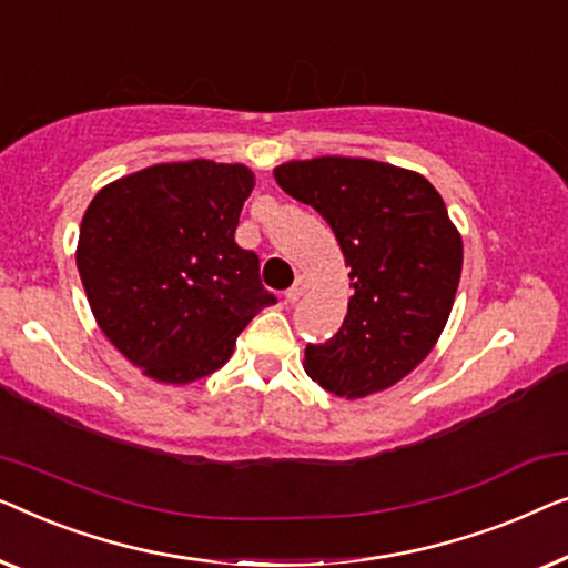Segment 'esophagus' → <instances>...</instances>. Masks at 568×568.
<instances>
[{
    "instance_id": "esophagus-1",
    "label": "esophagus",
    "mask_w": 568,
    "mask_h": 568,
    "mask_svg": "<svg viewBox=\"0 0 568 568\" xmlns=\"http://www.w3.org/2000/svg\"><path fill=\"white\" fill-rule=\"evenodd\" d=\"M306 287H308V277L306 275H298V277H295V283L285 291V301L287 303H295L303 293H306Z\"/></svg>"
}]
</instances>
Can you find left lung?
I'll return each mask as SVG.
<instances>
[{"instance_id":"8db88e82","label":"left lung","mask_w":568,"mask_h":568,"mask_svg":"<svg viewBox=\"0 0 568 568\" xmlns=\"http://www.w3.org/2000/svg\"><path fill=\"white\" fill-rule=\"evenodd\" d=\"M275 180L329 223L355 291L303 367L334 396L394 386L435 347L460 283L463 242L440 193L417 172L349 156L287 162Z\"/></svg>"}]
</instances>
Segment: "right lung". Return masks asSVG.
Returning <instances> with one entry per match:
<instances>
[{"mask_svg": "<svg viewBox=\"0 0 568 568\" xmlns=\"http://www.w3.org/2000/svg\"><path fill=\"white\" fill-rule=\"evenodd\" d=\"M254 187L244 164H154L102 187L79 229L77 267L100 329L149 378L190 383L234 353L275 295L236 244Z\"/></svg>", "mask_w": 568, "mask_h": 568, "instance_id": "1", "label": "right lung"}]
</instances>
